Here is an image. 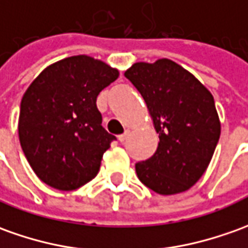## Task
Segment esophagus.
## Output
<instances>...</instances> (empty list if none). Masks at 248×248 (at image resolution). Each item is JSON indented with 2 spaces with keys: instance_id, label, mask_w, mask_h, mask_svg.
<instances>
[{
  "instance_id": "obj_1",
  "label": "esophagus",
  "mask_w": 248,
  "mask_h": 248,
  "mask_svg": "<svg viewBox=\"0 0 248 248\" xmlns=\"http://www.w3.org/2000/svg\"><path fill=\"white\" fill-rule=\"evenodd\" d=\"M128 135H129V129H125V132H124V134L119 135L117 138H119V140H120L121 143H123V141H124V140H127Z\"/></svg>"
}]
</instances>
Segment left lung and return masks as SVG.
Instances as JSON below:
<instances>
[{
  "label": "left lung",
  "mask_w": 248,
  "mask_h": 248,
  "mask_svg": "<svg viewBox=\"0 0 248 248\" xmlns=\"http://www.w3.org/2000/svg\"><path fill=\"white\" fill-rule=\"evenodd\" d=\"M124 75L140 92L159 134L155 154L136 163L138 177L158 194L186 192L205 173L221 132L212 93L166 58L134 63Z\"/></svg>",
  "instance_id": "1"
}]
</instances>
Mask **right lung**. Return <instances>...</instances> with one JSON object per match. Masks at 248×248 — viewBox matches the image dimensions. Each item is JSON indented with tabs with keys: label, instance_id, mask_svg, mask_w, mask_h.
Returning <instances> with one entry per match:
<instances>
[{
	"label": "right lung",
	"instance_id": "1",
	"mask_svg": "<svg viewBox=\"0 0 248 248\" xmlns=\"http://www.w3.org/2000/svg\"><path fill=\"white\" fill-rule=\"evenodd\" d=\"M117 77L119 70L100 59L75 55L47 66L25 90L18 139L44 184L74 190L97 175L116 138L102 128L95 101Z\"/></svg>",
	"mask_w": 248,
	"mask_h": 248
}]
</instances>
